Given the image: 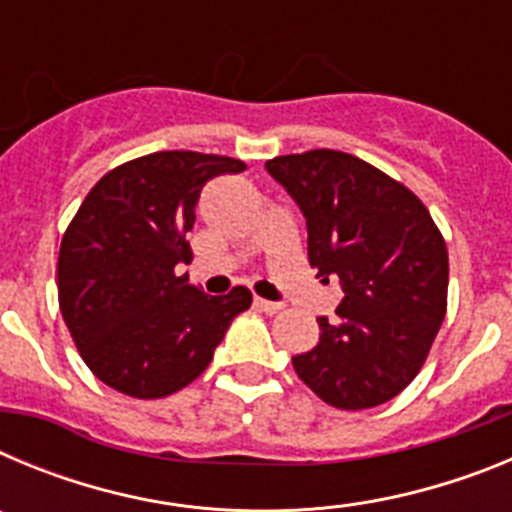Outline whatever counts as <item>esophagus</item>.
I'll return each mask as SVG.
<instances>
[{
  "mask_svg": "<svg viewBox=\"0 0 512 512\" xmlns=\"http://www.w3.org/2000/svg\"><path fill=\"white\" fill-rule=\"evenodd\" d=\"M253 305L259 307L261 312H266V315H277L279 310H282V302H271V300H264V297H256V300H253Z\"/></svg>",
  "mask_w": 512,
  "mask_h": 512,
  "instance_id": "34e87169",
  "label": "esophagus"
}]
</instances>
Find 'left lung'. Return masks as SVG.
<instances>
[{"instance_id":"1","label":"left lung","mask_w":512,"mask_h":512,"mask_svg":"<svg viewBox=\"0 0 512 512\" xmlns=\"http://www.w3.org/2000/svg\"><path fill=\"white\" fill-rule=\"evenodd\" d=\"M307 220V259L341 279L338 320L292 356L297 377L338 410L377 408L420 372L446 315L449 251L405 184L343 151L266 161Z\"/></svg>"}]
</instances>
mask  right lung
<instances>
[{"instance_id": "add662e5", "label": "right lung", "mask_w": 512, "mask_h": 512, "mask_svg": "<svg viewBox=\"0 0 512 512\" xmlns=\"http://www.w3.org/2000/svg\"><path fill=\"white\" fill-rule=\"evenodd\" d=\"M243 161L158 151L115 166L89 189L58 251V305L81 359L107 387L138 400L182 390L210 366L251 292L210 297L179 274L210 179Z\"/></svg>"}]
</instances>
